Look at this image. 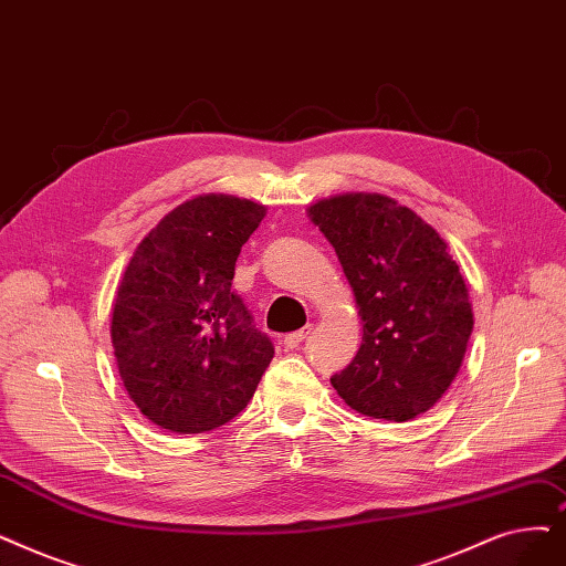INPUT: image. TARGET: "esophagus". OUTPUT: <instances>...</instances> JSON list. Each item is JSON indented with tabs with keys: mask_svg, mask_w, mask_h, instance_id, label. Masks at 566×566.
Returning <instances> with one entry per match:
<instances>
[{
	"mask_svg": "<svg viewBox=\"0 0 566 566\" xmlns=\"http://www.w3.org/2000/svg\"><path fill=\"white\" fill-rule=\"evenodd\" d=\"M310 331H312V326H305L303 331H296V333H289V335H284V339H282L284 349H296L298 344L310 335Z\"/></svg>",
	"mask_w": 566,
	"mask_h": 566,
	"instance_id": "34e87169",
	"label": "esophagus"
}]
</instances>
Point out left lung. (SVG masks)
<instances>
[{
	"label": "left lung",
	"mask_w": 566,
	"mask_h": 566,
	"mask_svg": "<svg viewBox=\"0 0 566 566\" xmlns=\"http://www.w3.org/2000/svg\"><path fill=\"white\" fill-rule=\"evenodd\" d=\"M307 214L347 275L363 342L331 377L358 413L411 421L455 379L474 328L470 293L444 238L413 210L381 193H342Z\"/></svg>",
	"instance_id": "left-lung-1"
}]
</instances>
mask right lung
Wrapping results in <instances>:
<instances>
[{
  "instance_id": "right-lung-1",
  "label": "right lung",
  "mask_w": 566,
  "mask_h": 566,
  "mask_svg": "<svg viewBox=\"0 0 566 566\" xmlns=\"http://www.w3.org/2000/svg\"><path fill=\"white\" fill-rule=\"evenodd\" d=\"M265 206L203 193L147 233L119 280L111 318L117 370L147 421L180 434L229 423L275 356L231 291L240 248Z\"/></svg>"
}]
</instances>
